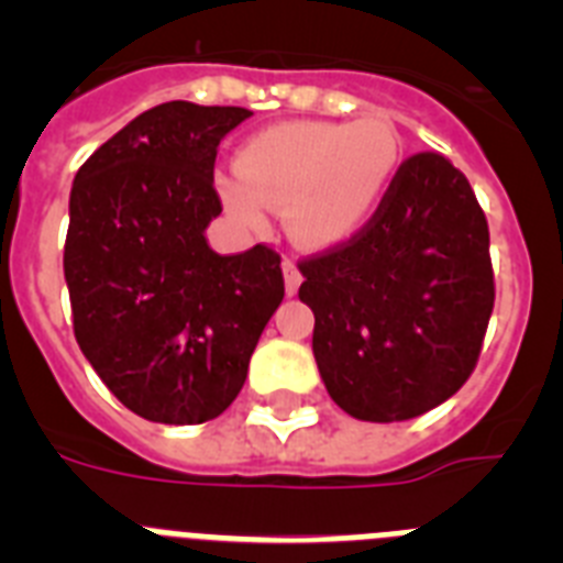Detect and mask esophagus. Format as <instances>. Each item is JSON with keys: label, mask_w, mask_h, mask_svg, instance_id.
Masks as SVG:
<instances>
[{"label": "esophagus", "mask_w": 563, "mask_h": 563, "mask_svg": "<svg viewBox=\"0 0 563 563\" xmlns=\"http://www.w3.org/2000/svg\"><path fill=\"white\" fill-rule=\"evenodd\" d=\"M282 271H285L287 296H296L298 287H301V282H305V276H301V271H298V265H296V262H292V258H285V265H282Z\"/></svg>", "instance_id": "1"}]
</instances>
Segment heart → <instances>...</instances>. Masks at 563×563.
<instances>
[{
    "label": "heart",
    "instance_id": "heart-1",
    "mask_svg": "<svg viewBox=\"0 0 563 563\" xmlns=\"http://www.w3.org/2000/svg\"><path fill=\"white\" fill-rule=\"evenodd\" d=\"M400 166V134L380 114L292 121L253 134L236 157L239 177H220V194L242 225L262 228L267 208H287L298 242L330 247L369 225Z\"/></svg>",
    "mask_w": 563,
    "mask_h": 563
}]
</instances>
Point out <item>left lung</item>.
Returning a JSON list of instances; mask_svg holds the SVG:
<instances>
[{"instance_id": "8db88e82", "label": "left lung", "mask_w": 563, "mask_h": 563, "mask_svg": "<svg viewBox=\"0 0 563 563\" xmlns=\"http://www.w3.org/2000/svg\"><path fill=\"white\" fill-rule=\"evenodd\" d=\"M298 271L318 372L346 415L411 420L476 369L496 298L490 233L467 177L440 152L402 161L369 225Z\"/></svg>"}]
</instances>
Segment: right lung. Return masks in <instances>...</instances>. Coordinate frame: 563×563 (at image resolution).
<instances>
[{"label": "right lung", "instance_id": "add662e5", "mask_svg": "<svg viewBox=\"0 0 563 563\" xmlns=\"http://www.w3.org/2000/svg\"><path fill=\"white\" fill-rule=\"evenodd\" d=\"M242 107L168 101L137 114L76 174L64 278L76 341L143 420L194 426L236 400L258 335L285 298L271 245L220 256L217 148Z\"/></svg>", "mask_w": 563, "mask_h": 563}]
</instances>
